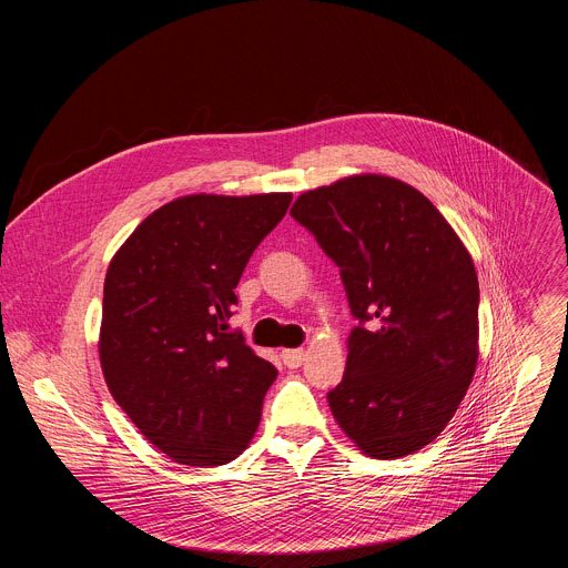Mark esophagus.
Instances as JSON below:
<instances>
[{"instance_id":"esophagus-1","label":"esophagus","mask_w":568,"mask_h":568,"mask_svg":"<svg viewBox=\"0 0 568 568\" xmlns=\"http://www.w3.org/2000/svg\"><path fill=\"white\" fill-rule=\"evenodd\" d=\"M305 359V353L301 348H292V351H283V364L287 368H298Z\"/></svg>"}]
</instances>
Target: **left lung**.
I'll return each instance as SVG.
<instances>
[{"label":"left lung","instance_id":"8db88e82","mask_svg":"<svg viewBox=\"0 0 568 568\" xmlns=\"http://www.w3.org/2000/svg\"><path fill=\"white\" fill-rule=\"evenodd\" d=\"M290 215L339 267L357 326L331 412L371 458H402L454 418L478 362V278L443 213L412 184L359 173L305 191Z\"/></svg>","mask_w":568,"mask_h":568}]
</instances>
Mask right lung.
<instances>
[{"mask_svg": "<svg viewBox=\"0 0 568 568\" xmlns=\"http://www.w3.org/2000/svg\"><path fill=\"white\" fill-rule=\"evenodd\" d=\"M292 193L175 197L116 250L99 357L114 402L171 460L224 465L261 425L278 371L226 333L235 285Z\"/></svg>", "mask_w": 568, "mask_h": 568, "instance_id": "1", "label": "right lung"}]
</instances>
